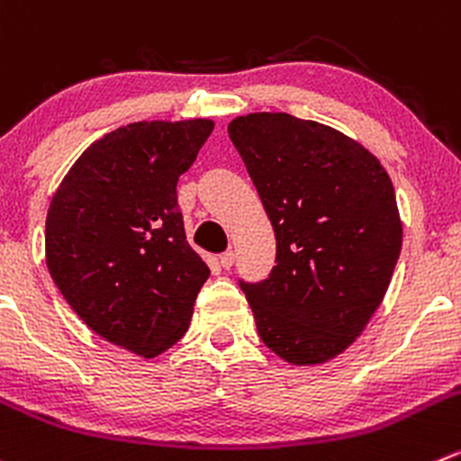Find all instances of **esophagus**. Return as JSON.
<instances>
[{"label": "esophagus", "mask_w": 461, "mask_h": 461, "mask_svg": "<svg viewBox=\"0 0 461 461\" xmlns=\"http://www.w3.org/2000/svg\"><path fill=\"white\" fill-rule=\"evenodd\" d=\"M221 266L225 267V270H230V267L234 266V252H225V254H221Z\"/></svg>", "instance_id": "obj_1"}]
</instances>
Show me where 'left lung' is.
Returning a JSON list of instances; mask_svg holds the SVG:
<instances>
[{
    "instance_id": "left-lung-1",
    "label": "left lung",
    "mask_w": 461,
    "mask_h": 461,
    "mask_svg": "<svg viewBox=\"0 0 461 461\" xmlns=\"http://www.w3.org/2000/svg\"><path fill=\"white\" fill-rule=\"evenodd\" d=\"M276 239V266L240 281L267 349L321 365L356 342L381 306L403 243L376 155L324 123L254 112L227 126Z\"/></svg>"
}]
</instances>
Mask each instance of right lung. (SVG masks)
<instances>
[{
	"label": "right lung",
	"mask_w": 461,
	"mask_h": 461,
	"mask_svg": "<svg viewBox=\"0 0 461 461\" xmlns=\"http://www.w3.org/2000/svg\"><path fill=\"white\" fill-rule=\"evenodd\" d=\"M212 119L137 122L74 162L47 212L49 275L107 342L155 358L186 333L209 267L186 243L177 180Z\"/></svg>",
	"instance_id": "obj_1"
}]
</instances>
